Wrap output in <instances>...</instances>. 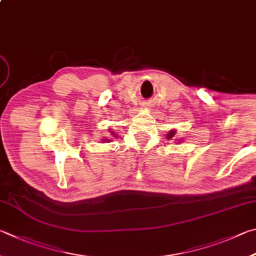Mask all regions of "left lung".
I'll use <instances>...</instances> for the list:
<instances>
[{
	"mask_svg": "<svg viewBox=\"0 0 256 256\" xmlns=\"http://www.w3.org/2000/svg\"><path fill=\"white\" fill-rule=\"evenodd\" d=\"M174 136V131H172V132H170L169 134H168V138H172Z\"/></svg>",
	"mask_w": 256,
	"mask_h": 256,
	"instance_id": "8db88e82",
	"label": "left lung"
}]
</instances>
